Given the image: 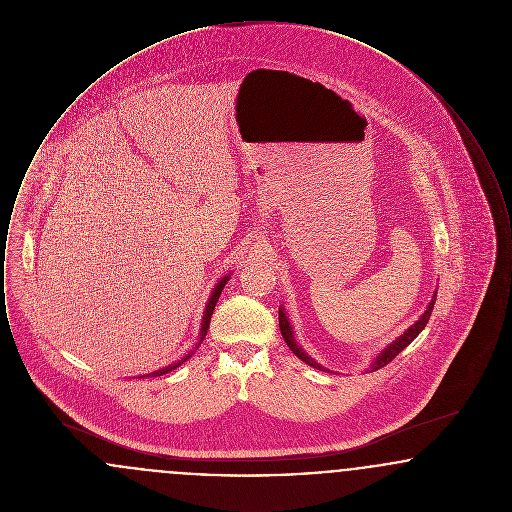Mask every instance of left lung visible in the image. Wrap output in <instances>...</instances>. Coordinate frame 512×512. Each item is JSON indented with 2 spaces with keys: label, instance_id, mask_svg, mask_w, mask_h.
<instances>
[{
  "label": "left lung",
  "instance_id": "obj_1",
  "mask_svg": "<svg viewBox=\"0 0 512 512\" xmlns=\"http://www.w3.org/2000/svg\"><path fill=\"white\" fill-rule=\"evenodd\" d=\"M438 293V292H436ZM436 293H434V297H432V301H430V305H428V309L424 311V315L420 317V320L416 322V324H413L403 336H399L397 340L393 341V343H390L378 357H376V361L370 365V372H374V370H378V368H382V366L390 365L391 361L411 343V341L424 330V326L428 324V320H430V315H432V311H434V303H436ZM278 324H280V332H282V338H284V341L288 343V347L292 349L293 355H297L303 363H307L309 366H313V368H318V370H324L322 366L318 365V363H315L297 343H295V340H293V332H292V326H290V322H288V318H286V313L280 309V313H278Z\"/></svg>",
  "mask_w": 512,
  "mask_h": 512
}]
</instances>
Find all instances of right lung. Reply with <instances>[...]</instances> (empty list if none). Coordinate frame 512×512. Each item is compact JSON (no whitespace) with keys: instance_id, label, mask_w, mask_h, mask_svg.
Masks as SVG:
<instances>
[{"instance_id":"right-lung-1","label":"right lung","mask_w":512,"mask_h":512,"mask_svg":"<svg viewBox=\"0 0 512 512\" xmlns=\"http://www.w3.org/2000/svg\"><path fill=\"white\" fill-rule=\"evenodd\" d=\"M226 280H228V276H224V278L220 280L219 284H217V288L213 290V295H211V299H209L207 307H205V313H203V322H201V332H199V341H197V347L201 345V341L205 340V336H207V330H209V322H211V315H213V311H215V305H217V301H219L220 292H222V288H224ZM192 355H194V353H188V355H186L182 361H178V363H172V365L165 366V368H161V370H157V372L146 374V376H163V374H167V372L174 370L176 366L182 365L184 361H188ZM146 376H144V378H146Z\"/></svg>"}]
</instances>
